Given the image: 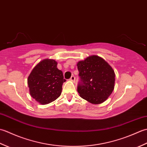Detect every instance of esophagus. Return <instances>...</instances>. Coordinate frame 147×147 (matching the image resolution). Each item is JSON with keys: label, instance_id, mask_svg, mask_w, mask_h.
Wrapping results in <instances>:
<instances>
[{"label": "esophagus", "instance_id": "34e87169", "mask_svg": "<svg viewBox=\"0 0 147 147\" xmlns=\"http://www.w3.org/2000/svg\"><path fill=\"white\" fill-rule=\"evenodd\" d=\"M70 81H71V82H75V77H74V76H72L70 78Z\"/></svg>", "mask_w": 147, "mask_h": 147}]
</instances>
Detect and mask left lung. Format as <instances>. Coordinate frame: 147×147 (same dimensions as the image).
Here are the masks:
<instances>
[{"label":"left lung","mask_w":147,"mask_h":147,"mask_svg":"<svg viewBox=\"0 0 147 147\" xmlns=\"http://www.w3.org/2000/svg\"><path fill=\"white\" fill-rule=\"evenodd\" d=\"M81 83L78 92L82 98L93 104L105 102L113 92L115 73L104 59L90 55L77 63Z\"/></svg>","instance_id":"obj_1"}]
</instances>
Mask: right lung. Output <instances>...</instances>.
Segmentation results:
<instances>
[{"mask_svg": "<svg viewBox=\"0 0 147 147\" xmlns=\"http://www.w3.org/2000/svg\"><path fill=\"white\" fill-rule=\"evenodd\" d=\"M54 59H45L37 64L28 78L30 94L42 105L55 100L61 95L65 82Z\"/></svg>", "mask_w": 147, "mask_h": 147, "instance_id": "right-lung-1", "label": "right lung"}]
</instances>
